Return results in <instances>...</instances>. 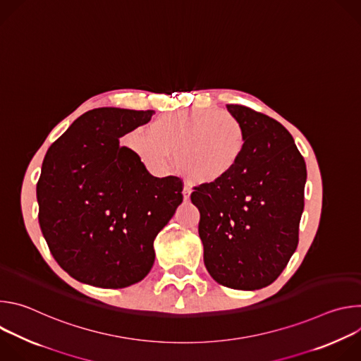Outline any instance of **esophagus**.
<instances>
[{"label": "esophagus", "mask_w": 361, "mask_h": 361, "mask_svg": "<svg viewBox=\"0 0 361 361\" xmlns=\"http://www.w3.org/2000/svg\"><path fill=\"white\" fill-rule=\"evenodd\" d=\"M190 195H191V190L188 187H184L183 188V197H184V201H188L190 200Z\"/></svg>", "instance_id": "esophagus-1"}]
</instances>
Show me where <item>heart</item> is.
Here are the masks:
<instances>
[{
  "instance_id": "1",
  "label": "heart",
  "mask_w": 361,
  "mask_h": 361,
  "mask_svg": "<svg viewBox=\"0 0 361 361\" xmlns=\"http://www.w3.org/2000/svg\"><path fill=\"white\" fill-rule=\"evenodd\" d=\"M130 148L154 174H166L173 154L178 171L192 184L214 185L241 163L247 133L241 121L219 110H185L160 117L149 133L135 130Z\"/></svg>"
}]
</instances>
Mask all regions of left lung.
<instances>
[{"mask_svg": "<svg viewBox=\"0 0 361 361\" xmlns=\"http://www.w3.org/2000/svg\"><path fill=\"white\" fill-rule=\"evenodd\" d=\"M227 110L245 128V154L221 183L195 187L191 201L210 276L234 290H259L297 248L307 170L284 126L244 106Z\"/></svg>", "mask_w": 361, "mask_h": 361, "instance_id": "obj_1", "label": "left lung"}]
</instances>
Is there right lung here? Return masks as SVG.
I'll list each match as a JSON object with an SVG mask.
<instances>
[{
	"mask_svg": "<svg viewBox=\"0 0 361 361\" xmlns=\"http://www.w3.org/2000/svg\"><path fill=\"white\" fill-rule=\"evenodd\" d=\"M154 113L87 111L45 154L39 227L56 262L80 283L123 288L141 281L156 259L154 240L183 202L178 177L151 176L120 145Z\"/></svg>",
	"mask_w": 361,
	"mask_h": 361,
	"instance_id": "add662e5",
	"label": "right lung"
}]
</instances>
